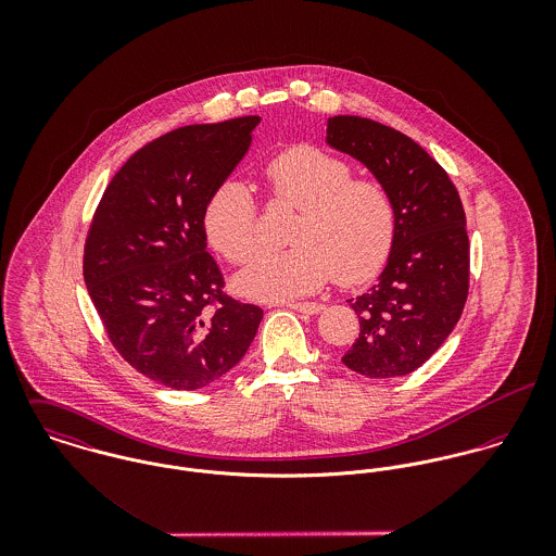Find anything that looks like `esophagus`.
Here are the masks:
<instances>
[{
	"instance_id": "obj_1",
	"label": "esophagus",
	"mask_w": 556,
	"mask_h": 556,
	"mask_svg": "<svg viewBox=\"0 0 556 556\" xmlns=\"http://www.w3.org/2000/svg\"><path fill=\"white\" fill-rule=\"evenodd\" d=\"M291 311H298V313H304V315H318L323 311V304L318 302H293L289 304Z\"/></svg>"
}]
</instances>
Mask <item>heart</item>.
I'll use <instances>...</instances> for the list:
<instances>
[{
    "label": "heart",
    "instance_id": "1",
    "mask_svg": "<svg viewBox=\"0 0 556 556\" xmlns=\"http://www.w3.org/2000/svg\"><path fill=\"white\" fill-rule=\"evenodd\" d=\"M271 199L298 210L289 241L238 276L252 300L280 302L318 291L329 278L353 287L368 282L388 261L397 229L396 201L377 179L355 177L349 160L313 146L291 148L265 166ZM210 243L231 263L252 261L261 248L258 205L239 181L220 184L203 214Z\"/></svg>",
    "mask_w": 556,
    "mask_h": 556
}]
</instances>
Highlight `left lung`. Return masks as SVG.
<instances>
[{"label":"left lung","mask_w":556,"mask_h":556,"mask_svg":"<svg viewBox=\"0 0 556 556\" xmlns=\"http://www.w3.org/2000/svg\"><path fill=\"white\" fill-rule=\"evenodd\" d=\"M327 143L362 160L396 201L397 229L379 282L349 300L359 336L342 364L368 379L404 377L447 340L469 295V236L460 194L413 139L386 124L336 115Z\"/></svg>","instance_id":"obj_1"}]
</instances>
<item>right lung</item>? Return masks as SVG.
Listing matches in <instances>:
<instances>
[{"label": "right lung", "mask_w": 556, "mask_h": 556, "mask_svg": "<svg viewBox=\"0 0 556 556\" xmlns=\"http://www.w3.org/2000/svg\"><path fill=\"white\" fill-rule=\"evenodd\" d=\"M261 117L170 130L109 181L87 231L83 278L117 353L170 390H201L245 355L263 311L233 300L207 252L212 192Z\"/></svg>", "instance_id": "1"}]
</instances>
